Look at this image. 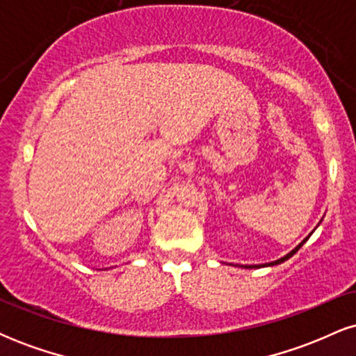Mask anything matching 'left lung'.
Instances as JSON below:
<instances>
[{
  "mask_svg": "<svg viewBox=\"0 0 356 356\" xmlns=\"http://www.w3.org/2000/svg\"><path fill=\"white\" fill-rule=\"evenodd\" d=\"M316 227H318V226H316ZM312 234H313V232H312ZM312 234H309V236H312ZM309 236H308V238H305L303 241H301V243L298 244V246H296L295 249H293V251H289L288 254L283 256V257H280V259H276V261H271V263H264V264H246V266H241V268H268V266H277V264H281V263H284V261H288L289 257H291L293 254H296V251H298V249H300L301 246H303V244L306 243V241L309 239Z\"/></svg>",
  "mask_w": 356,
  "mask_h": 356,
  "instance_id": "left-lung-1",
  "label": "left lung"
}]
</instances>
